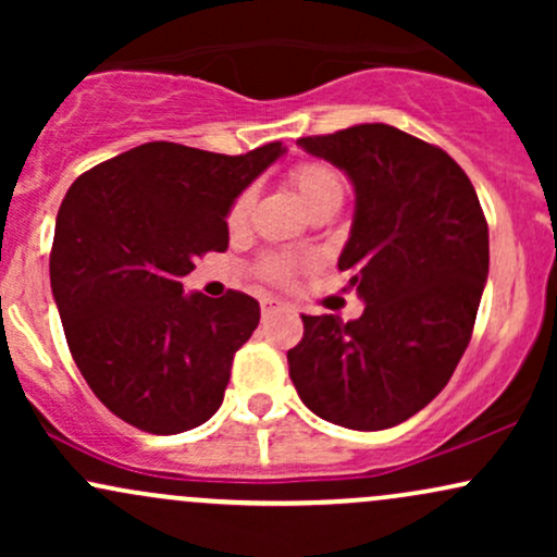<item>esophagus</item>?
<instances>
[{
  "mask_svg": "<svg viewBox=\"0 0 557 557\" xmlns=\"http://www.w3.org/2000/svg\"><path fill=\"white\" fill-rule=\"evenodd\" d=\"M283 309H285V304L280 298H261V317H272Z\"/></svg>",
  "mask_w": 557,
  "mask_h": 557,
  "instance_id": "obj_1",
  "label": "esophagus"
}]
</instances>
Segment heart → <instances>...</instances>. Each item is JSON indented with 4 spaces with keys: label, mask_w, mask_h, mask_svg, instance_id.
I'll list each match as a JSON object with an SVG mask.
<instances>
[{
    "label": "heart",
    "mask_w": 557,
    "mask_h": 557,
    "mask_svg": "<svg viewBox=\"0 0 557 557\" xmlns=\"http://www.w3.org/2000/svg\"><path fill=\"white\" fill-rule=\"evenodd\" d=\"M290 183L296 188V194L304 201V207L309 209L311 214L319 212V209H337L343 203L345 185L341 172L324 162H298L296 168L290 170ZM253 209V190H243V194L235 198L233 207L227 212V225L230 230H240L248 222V214ZM293 270V261L285 257H270L261 264V274L270 280H285Z\"/></svg>",
    "instance_id": "obj_1"
}]
</instances>
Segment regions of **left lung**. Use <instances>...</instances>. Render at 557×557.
<instances>
[{
    "label": "left lung",
    "mask_w": 557,
    "mask_h": 557,
    "mask_svg": "<svg viewBox=\"0 0 557 557\" xmlns=\"http://www.w3.org/2000/svg\"><path fill=\"white\" fill-rule=\"evenodd\" d=\"M356 194L337 267L363 314L304 317L290 380L319 419L376 432L421 411L447 385L490 272V233L474 185L437 146L385 123L298 138Z\"/></svg>",
    "instance_id": "1"
}]
</instances>
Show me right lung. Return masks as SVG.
<instances>
[{
    "mask_svg": "<svg viewBox=\"0 0 557 557\" xmlns=\"http://www.w3.org/2000/svg\"><path fill=\"white\" fill-rule=\"evenodd\" d=\"M285 154L240 157L170 140L83 172L57 212L52 296L83 380L127 424L177 434L225 398L235 350L259 324L246 293H183L196 257L227 251V212Z\"/></svg>",
    "mask_w": 557,
    "mask_h": 557,
    "instance_id": "1",
    "label": "right lung"
}]
</instances>
